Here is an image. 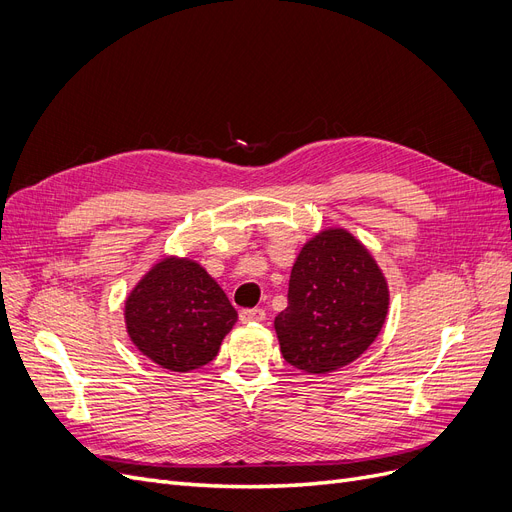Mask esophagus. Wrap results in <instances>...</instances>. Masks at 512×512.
<instances>
[{
	"instance_id": "1",
	"label": "esophagus",
	"mask_w": 512,
	"mask_h": 512,
	"mask_svg": "<svg viewBox=\"0 0 512 512\" xmlns=\"http://www.w3.org/2000/svg\"><path fill=\"white\" fill-rule=\"evenodd\" d=\"M264 317H267V313H264L262 309H243L239 313V319L243 323H256V321H262Z\"/></svg>"
}]
</instances>
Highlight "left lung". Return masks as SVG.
I'll list each match as a JSON object with an SVG mask.
<instances>
[{
	"instance_id": "1",
	"label": "left lung",
	"mask_w": 512,
	"mask_h": 512,
	"mask_svg": "<svg viewBox=\"0 0 512 512\" xmlns=\"http://www.w3.org/2000/svg\"><path fill=\"white\" fill-rule=\"evenodd\" d=\"M388 285L376 260L342 229H327L298 254L288 306L275 317L281 355L306 374L355 361L380 334Z\"/></svg>"
}]
</instances>
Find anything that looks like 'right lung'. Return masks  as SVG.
Wrapping results in <instances>:
<instances>
[{
    "label": "right lung",
    "mask_w": 512,
    "mask_h": 512,
    "mask_svg": "<svg viewBox=\"0 0 512 512\" xmlns=\"http://www.w3.org/2000/svg\"><path fill=\"white\" fill-rule=\"evenodd\" d=\"M237 311L220 285L187 258H163L126 300L136 349L170 372L210 363L231 332Z\"/></svg>",
    "instance_id": "1"
}]
</instances>
